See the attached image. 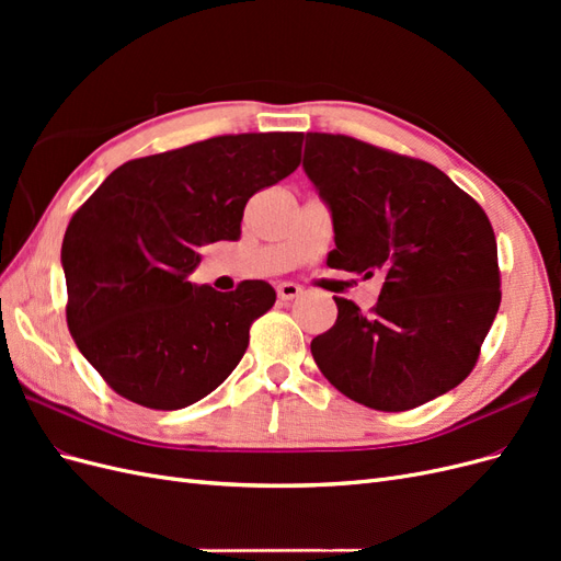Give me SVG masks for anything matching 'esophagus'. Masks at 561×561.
Listing matches in <instances>:
<instances>
[{
	"instance_id": "34e87169",
	"label": "esophagus",
	"mask_w": 561,
	"mask_h": 561,
	"mask_svg": "<svg viewBox=\"0 0 561 561\" xmlns=\"http://www.w3.org/2000/svg\"><path fill=\"white\" fill-rule=\"evenodd\" d=\"M299 295H301V287L297 283H280L278 285V299H283V301H290Z\"/></svg>"
}]
</instances>
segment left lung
Here are the masks:
<instances>
[{
	"label": "left lung",
	"mask_w": 561,
	"mask_h": 561,
	"mask_svg": "<svg viewBox=\"0 0 561 561\" xmlns=\"http://www.w3.org/2000/svg\"><path fill=\"white\" fill-rule=\"evenodd\" d=\"M304 173L328 203V264L379 276L365 316L334 297L336 322L311 342L328 381L355 402L404 412L461 383L499 313L489 217L439 168L346 135L307 133Z\"/></svg>",
	"instance_id": "8db88e82"
}]
</instances>
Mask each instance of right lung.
I'll list each match as a JSON object with an SVG mask.
<instances>
[{"instance_id":"right-lung-1","label":"right lung","mask_w":561,"mask_h":561,"mask_svg":"<svg viewBox=\"0 0 561 561\" xmlns=\"http://www.w3.org/2000/svg\"><path fill=\"white\" fill-rule=\"evenodd\" d=\"M301 133L219 135L135 159L98 186L62 241L67 325L118 396L149 410L206 398L276 301L264 280L217 293L190 278L198 248L239 241L252 194L297 171Z\"/></svg>"}]
</instances>
